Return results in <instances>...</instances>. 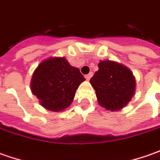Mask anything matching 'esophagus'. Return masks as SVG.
Segmentation results:
<instances>
[{
  "label": "esophagus",
  "instance_id": "esophagus-1",
  "mask_svg": "<svg viewBox=\"0 0 160 160\" xmlns=\"http://www.w3.org/2000/svg\"><path fill=\"white\" fill-rule=\"evenodd\" d=\"M92 76H93V73H92V72H90V73H88V74H87L85 76V78L86 79H87V80H89L91 79V77H92Z\"/></svg>",
  "mask_w": 160,
  "mask_h": 160
}]
</instances>
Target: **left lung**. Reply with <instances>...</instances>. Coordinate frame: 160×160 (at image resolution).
<instances>
[{"label": "left lung", "mask_w": 160, "mask_h": 160, "mask_svg": "<svg viewBox=\"0 0 160 160\" xmlns=\"http://www.w3.org/2000/svg\"><path fill=\"white\" fill-rule=\"evenodd\" d=\"M99 70L90 79L97 100L108 111H118L131 101L135 91L133 72L120 63L105 60L98 63Z\"/></svg>", "instance_id": "8db88e82"}]
</instances>
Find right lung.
<instances>
[{"label": "right lung", "instance_id": "right-lung-1", "mask_svg": "<svg viewBox=\"0 0 160 160\" xmlns=\"http://www.w3.org/2000/svg\"><path fill=\"white\" fill-rule=\"evenodd\" d=\"M84 80L80 70L72 66L65 58H50L35 69L31 90L45 109L61 112L69 107L77 88Z\"/></svg>", "mask_w": 160, "mask_h": 160}]
</instances>
